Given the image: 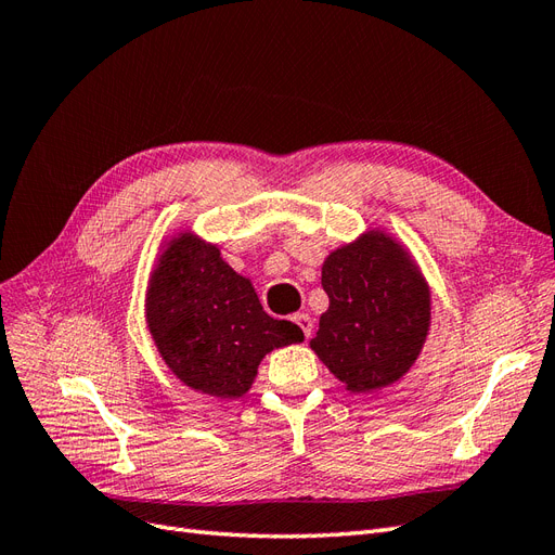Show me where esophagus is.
I'll return each mask as SVG.
<instances>
[{
  "label": "esophagus",
  "instance_id": "obj_1",
  "mask_svg": "<svg viewBox=\"0 0 555 555\" xmlns=\"http://www.w3.org/2000/svg\"><path fill=\"white\" fill-rule=\"evenodd\" d=\"M294 324H296L300 331H304L306 338H310V333H312V317H310L308 312L294 314Z\"/></svg>",
  "mask_w": 555,
  "mask_h": 555
}]
</instances>
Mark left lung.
<instances>
[{
    "label": "left lung",
    "instance_id": "8db88e82",
    "mask_svg": "<svg viewBox=\"0 0 555 555\" xmlns=\"http://www.w3.org/2000/svg\"><path fill=\"white\" fill-rule=\"evenodd\" d=\"M322 287L328 310L310 347L347 391H379L405 375L430 328V289L410 251L367 231L331 251Z\"/></svg>",
    "mask_w": 555,
    "mask_h": 555
}]
</instances>
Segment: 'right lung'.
Instances as JSON below:
<instances>
[{
    "instance_id": "right-lung-1",
    "label": "right lung",
    "mask_w": 555,
    "mask_h": 555,
    "mask_svg": "<svg viewBox=\"0 0 555 555\" xmlns=\"http://www.w3.org/2000/svg\"><path fill=\"white\" fill-rule=\"evenodd\" d=\"M145 322L171 373L222 400L249 391L268 351L304 343V331L266 314L251 282L192 231L178 233L157 257Z\"/></svg>"
}]
</instances>
